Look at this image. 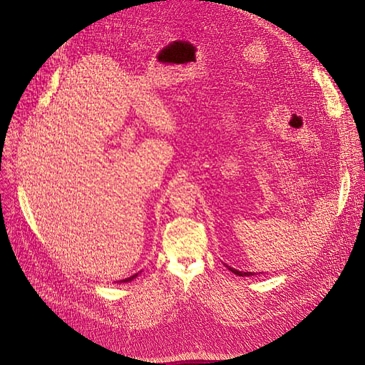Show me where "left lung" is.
Wrapping results in <instances>:
<instances>
[{
	"instance_id": "obj_1",
	"label": "left lung",
	"mask_w": 365,
	"mask_h": 365,
	"mask_svg": "<svg viewBox=\"0 0 365 365\" xmlns=\"http://www.w3.org/2000/svg\"><path fill=\"white\" fill-rule=\"evenodd\" d=\"M227 269L232 272V273H235L236 276H240V277H245V276H254V273L252 272H239V270H236V269H233V267H230V265H227V264H225Z\"/></svg>"
}]
</instances>
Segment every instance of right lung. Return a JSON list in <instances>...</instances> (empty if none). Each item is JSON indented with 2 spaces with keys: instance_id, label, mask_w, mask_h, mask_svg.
I'll list each match as a JSON object with an SVG mask.
<instances>
[{
  "instance_id": "obj_1",
  "label": "right lung",
  "mask_w": 365,
  "mask_h": 365,
  "mask_svg": "<svg viewBox=\"0 0 365 365\" xmlns=\"http://www.w3.org/2000/svg\"><path fill=\"white\" fill-rule=\"evenodd\" d=\"M140 273H142V272H138L136 274H133V276H130V277H128V279H123V280H118L117 283H128V282H132V280H133V279H136Z\"/></svg>"
}]
</instances>
